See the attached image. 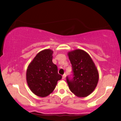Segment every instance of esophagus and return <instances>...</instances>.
Here are the masks:
<instances>
[{"label":"esophagus","mask_w":121,"mask_h":121,"mask_svg":"<svg viewBox=\"0 0 121 121\" xmlns=\"http://www.w3.org/2000/svg\"><path fill=\"white\" fill-rule=\"evenodd\" d=\"M65 76H66L65 74H64V75H63V76H62V79H65Z\"/></svg>","instance_id":"1"}]
</instances>
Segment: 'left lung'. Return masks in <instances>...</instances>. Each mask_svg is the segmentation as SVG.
<instances>
[{"mask_svg":"<svg viewBox=\"0 0 121 121\" xmlns=\"http://www.w3.org/2000/svg\"><path fill=\"white\" fill-rule=\"evenodd\" d=\"M72 67L73 78H66L69 89L78 97H86L96 86L99 73L90 56L82 49L68 53Z\"/></svg>","mask_w":121,"mask_h":121,"instance_id":"1","label":"left lung"}]
</instances>
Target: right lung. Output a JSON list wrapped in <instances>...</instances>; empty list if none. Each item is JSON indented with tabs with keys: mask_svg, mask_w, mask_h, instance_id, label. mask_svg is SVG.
I'll return each instance as SVG.
<instances>
[{
	"mask_svg": "<svg viewBox=\"0 0 121 121\" xmlns=\"http://www.w3.org/2000/svg\"><path fill=\"white\" fill-rule=\"evenodd\" d=\"M52 58V50L42 51L36 55L27 68V84L33 93L39 96L46 97L49 95L55 89L58 81L62 79Z\"/></svg>",
	"mask_w": 121,
	"mask_h": 121,
	"instance_id": "add662e5",
	"label": "right lung"
}]
</instances>
